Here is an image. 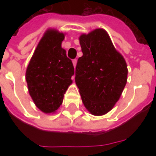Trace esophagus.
Instances as JSON below:
<instances>
[{"label":"esophagus","mask_w":156,"mask_h":156,"mask_svg":"<svg viewBox=\"0 0 156 156\" xmlns=\"http://www.w3.org/2000/svg\"><path fill=\"white\" fill-rule=\"evenodd\" d=\"M73 67L76 68V65H77V60H76V59L73 60Z\"/></svg>","instance_id":"obj_1"}]
</instances>
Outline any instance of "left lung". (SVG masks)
Wrapping results in <instances>:
<instances>
[{"label":"left lung","mask_w":156,"mask_h":156,"mask_svg":"<svg viewBox=\"0 0 156 156\" xmlns=\"http://www.w3.org/2000/svg\"><path fill=\"white\" fill-rule=\"evenodd\" d=\"M83 56L78 59L75 83L91 115H106L119 101L127 83V63L103 28L79 37Z\"/></svg>","instance_id":"8db88e82"}]
</instances>
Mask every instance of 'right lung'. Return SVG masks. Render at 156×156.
<instances>
[{
	"mask_svg": "<svg viewBox=\"0 0 156 156\" xmlns=\"http://www.w3.org/2000/svg\"><path fill=\"white\" fill-rule=\"evenodd\" d=\"M65 33L48 29L36 48L26 71L29 94L44 114L55 113L72 84L73 62L62 48Z\"/></svg>",
	"mask_w": 156,
	"mask_h": 156,
	"instance_id": "1",
	"label": "right lung"
}]
</instances>
